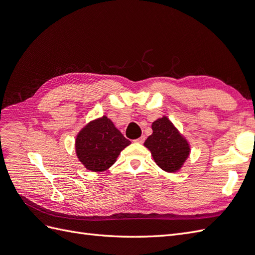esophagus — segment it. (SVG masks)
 <instances>
[{
  "label": "esophagus",
  "instance_id": "obj_1",
  "mask_svg": "<svg viewBox=\"0 0 255 255\" xmlns=\"http://www.w3.org/2000/svg\"><path fill=\"white\" fill-rule=\"evenodd\" d=\"M144 139H145V136L144 135H142V136H140L139 138H137V139L135 140L136 142H138V143H142L143 141H144Z\"/></svg>",
  "mask_w": 255,
  "mask_h": 255
}]
</instances>
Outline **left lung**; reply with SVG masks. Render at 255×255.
Returning <instances> with one entry per match:
<instances>
[{"label": "left lung", "instance_id": "obj_1", "mask_svg": "<svg viewBox=\"0 0 255 255\" xmlns=\"http://www.w3.org/2000/svg\"><path fill=\"white\" fill-rule=\"evenodd\" d=\"M153 133L146 138L148 148L155 163L167 172L179 170L189 154L187 141L177 132L168 118L163 117L152 123Z\"/></svg>", "mask_w": 255, "mask_h": 255}]
</instances>
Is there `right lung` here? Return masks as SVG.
Here are the masks:
<instances>
[{
  "instance_id": "right-lung-1",
  "label": "right lung",
  "mask_w": 255,
  "mask_h": 255,
  "mask_svg": "<svg viewBox=\"0 0 255 255\" xmlns=\"http://www.w3.org/2000/svg\"><path fill=\"white\" fill-rule=\"evenodd\" d=\"M130 141L116 128L114 123L102 117L85 127L76 137V155L88 170L104 171L119 156Z\"/></svg>"
}]
</instances>
